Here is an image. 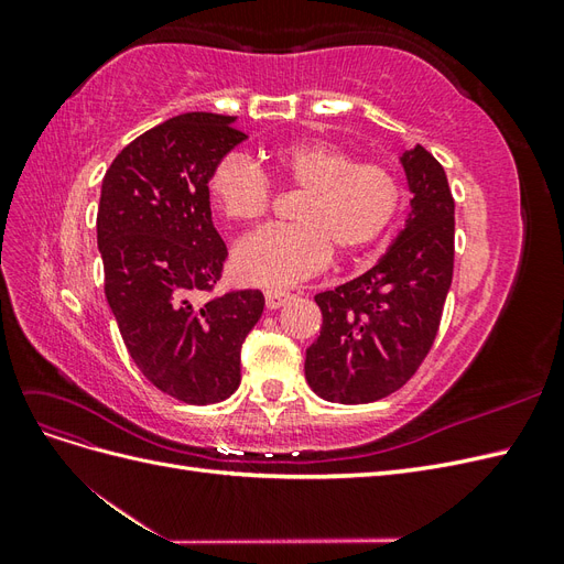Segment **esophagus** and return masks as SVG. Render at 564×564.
I'll use <instances>...</instances> for the list:
<instances>
[{
	"label": "esophagus",
	"instance_id": "esophagus-1",
	"mask_svg": "<svg viewBox=\"0 0 564 564\" xmlns=\"http://www.w3.org/2000/svg\"><path fill=\"white\" fill-rule=\"evenodd\" d=\"M286 299H289V292H282V289H268V292H265V308L278 311L280 305H284Z\"/></svg>",
	"mask_w": 564,
	"mask_h": 564
}]
</instances>
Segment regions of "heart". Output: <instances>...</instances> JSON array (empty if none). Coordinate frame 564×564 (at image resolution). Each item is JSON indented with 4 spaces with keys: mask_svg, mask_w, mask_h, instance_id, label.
<instances>
[{
    "mask_svg": "<svg viewBox=\"0 0 564 564\" xmlns=\"http://www.w3.org/2000/svg\"><path fill=\"white\" fill-rule=\"evenodd\" d=\"M268 174L303 195L294 204V226L261 230L235 249L232 268L249 284L286 286L315 275L332 249L352 256L377 242L402 207V185L392 169L355 162L348 150L327 141L275 150ZM207 187L216 209L235 224H256L270 209L272 185L245 158L220 160Z\"/></svg>",
    "mask_w": 564,
    "mask_h": 564,
    "instance_id": "1",
    "label": "heart"
}]
</instances>
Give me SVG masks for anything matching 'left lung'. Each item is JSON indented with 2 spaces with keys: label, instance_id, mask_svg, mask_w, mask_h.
<instances>
[{
  "label": "left lung",
  "instance_id": "obj_1",
  "mask_svg": "<svg viewBox=\"0 0 564 564\" xmlns=\"http://www.w3.org/2000/svg\"><path fill=\"white\" fill-rule=\"evenodd\" d=\"M412 212L365 275L315 296L322 329L305 350V381L340 404L381 400L414 377L437 336L454 275V197L423 145L400 158Z\"/></svg>",
  "mask_w": 564,
  "mask_h": 564
}]
</instances>
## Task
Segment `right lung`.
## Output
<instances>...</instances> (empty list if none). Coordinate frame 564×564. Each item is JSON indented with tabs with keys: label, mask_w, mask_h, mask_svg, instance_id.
I'll list each match as a JSON object with an SVG mask.
<instances>
[{
	"label": "right lung",
	"mask_w": 564,
	"mask_h": 564,
	"mask_svg": "<svg viewBox=\"0 0 564 564\" xmlns=\"http://www.w3.org/2000/svg\"><path fill=\"white\" fill-rule=\"evenodd\" d=\"M245 139L228 115L172 117L119 152L100 187L98 251L119 334L143 377L187 404L237 390L242 344L265 305L259 289L199 303L228 259L207 183Z\"/></svg>",
	"instance_id": "right-lung-1"
}]
</instances>
